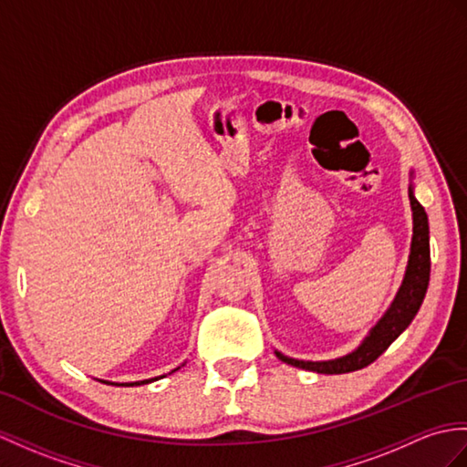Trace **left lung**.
Masks as SVG:
<instances>
[{
	"instance_id": "obj_1",
	"label": "left lung",
	"mask_w": 467,
	"mask_h": 467,
	"mask_svg": "<svg viewBox=\"0 0 467 467\" xmlns=\"http://www.w3.org/2000/svg\"><path fill=\"white\" fill-rule=\"evenodd\" d=\"M411 175V172H410ZM408 197L411 204V216H414V236H411L408 268L404 275V283L400 286L398 295L392 305L386 310L380 322L366 336L364 342L350 354L336 360L327 362H310V360H296L280 352H275L280 360L302 368V370L318 372V374H346L354 370H362L368 364H372L378 356L388 350L400 334H402L410 322L414 320L421 302H424L428 283H430V226L428 214L424 207L416 201L414 189H408Z\"/></svg>"
}]
</instances>
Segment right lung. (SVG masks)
Listing matches in <instances>:
<instances>
[{
    "instance_id": "obj_1",
    "label": "right lung",
    "mask_w": 467,
    "mask_h": 467,
    "mask_svg": "<svg viewBox=\"0 0 467 467\" xmlns=\"http://www.w3.org/2000/svg\"><path fill=\"white\" fill-rule=\"evenodd\" d=\"M175 370H179V368H175ZM172 370V372H175ZM159 378H162V376H159ZM153 380H157V378H150V380H140V382H125V384H115V386H140V384H149V382H153ZM103 382V380H101ZM105 384H111V382H105Z\"/></svg>"
}]
</instances>
